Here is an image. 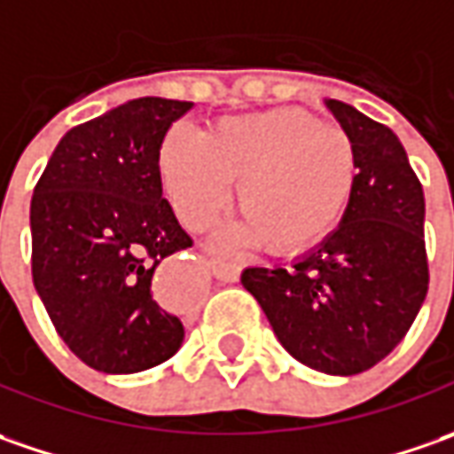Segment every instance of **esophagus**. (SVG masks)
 Returning <instances> with one entry per match:
<instances>
[{
  "instance_id": "34e87169",
  "label": "esophagus",
  "mask_w": 454,
  "mask_h": 454,
  "mask_svg": "<svg viewBox=\"0 0 454 454\" xmlns=\"http://www.w3.org/2000/svg\"><path fill=\"white\" fill-rule=\"evenodd\" d=\"M211 269L213 274H215V278H221V281H226V284L239 281V276H241V266H239V263H228V261H221V258H213Z\"/></svg>"
}]
</instances>
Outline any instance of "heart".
Segmentation results:
<instances>
[{
    "instance_id": "1",
    "label": "heart",
    "mask_w": 454,
    "mask_h": 454,
    "mask_svg": "<svg viewBox=\"0 0 454 454\" xmlns=\"http://www.w3.org/2000/svg\"><path fill=\"white\" fill-rule=\"evenodd\" d=\"M180 223L203 231L236 183V236L276 254L309 248L349 211L356 148L347 130L304 110L218 120L203 135L173 130L158 155Z\"/></svg>"
}]
</instances>
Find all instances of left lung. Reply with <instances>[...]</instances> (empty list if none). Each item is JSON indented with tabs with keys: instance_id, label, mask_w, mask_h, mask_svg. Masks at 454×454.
Returning a JSON list of instances; mask_svg holds the SVG:
<instances>
[{
	"instance_id": "left-lung-1",
	"label": "left lung",
	"mask_w": 454,
	"mask_h": 454,
	"mask_svg": "<svg viewBox=\"0 0 454 454\" xmlns=\"http://www.w3.org/2000/svg\"><path fill=\"white\" fill-rule=\"evenodd\" d=\"M326 107L356 148L349 211L294 266H254L241 281L294 359L352 377L397 347L427 296L425 193L387 125L347 102Z\"/></svg>"
}]
</instances>
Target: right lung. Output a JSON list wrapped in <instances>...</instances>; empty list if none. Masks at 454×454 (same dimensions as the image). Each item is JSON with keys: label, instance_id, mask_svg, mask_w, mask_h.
Here are the masks:
<instances>
[{"label": "right lung", "instance_id": "1", "mask_svg": "<svg viewBox=\"0 0 454 454\" xmlns=\"http://www.w3.org/2000/svg\"><path fill=\"white\" fill-rule=\"evenodd\" d=\"M191 107L137 98L74 125L35 185V289L70 352L105 374L155 367L185 336L155 299V269L193 246L158 170L165 135Z\"/></svg>", "mask_w": 454, "mask_h": 454}]
</instances>
